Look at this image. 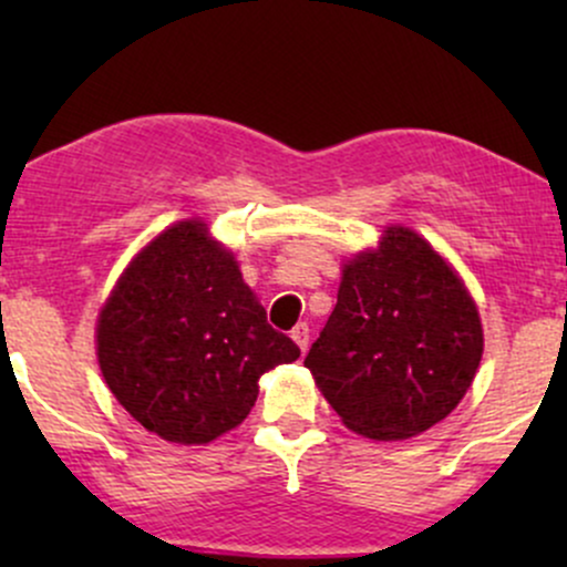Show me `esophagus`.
<instances>
[{
  "label": "esophagus",
  "mask_w": 567,
  "mask_h": 567,
  "mask_svg": "<svg viewBox=\"0 0 567 567\" xmlns=\"http://www.w3.org/2000/svg\"><path fill=\"white\" fill-rule=\"evenodd\" d=\"M290 338H292V341L298 343V349L306 351V347H309V324H306V322H298L296 328L290 330Z\"/></svg>",
  "instance_id": "esophagus-1"
}]
</instances>
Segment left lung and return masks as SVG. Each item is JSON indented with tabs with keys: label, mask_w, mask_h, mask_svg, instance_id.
Listing matches in <instances>:
<instances>
[{
	"label": "left lung",
	"mask_w": 567,
	"mask_h": 567,
	"mask_svg": "<svg viewBox=\"0 0 567 567\" xmlns=\"http://www.w3.org/2000/svg\"><path fill=\"white\" fill-rule=\"evenodd\" d=\"M483 357L464 282L419 234L392 226L343 266L333 315L303 365L351 432L408 440L458 405Z\"/></svg>",
	"instance_id": "left-lung-1"
}]
</instances>
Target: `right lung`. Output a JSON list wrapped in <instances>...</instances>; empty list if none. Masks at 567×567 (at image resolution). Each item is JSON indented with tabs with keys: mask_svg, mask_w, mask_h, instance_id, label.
<instances>
[{
	"mask_svg": "<svg viewBox=\"0 0 567 567\" xmlns=\"http://www.w3.org/2000/svg\"><path fill=\"white\" fill-rule=\"evenodd\" d=\"M298 354L199 220H181L143 247L97 320V362L112 394L141 426L181 445L243 424L258 379Z\"/></svg>",
	"mask_w": 567,
	"mask_h": 567,
	"instance_id": "1",
	"label": "right lung"
}]
</instances>
